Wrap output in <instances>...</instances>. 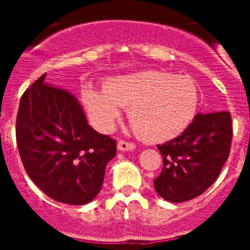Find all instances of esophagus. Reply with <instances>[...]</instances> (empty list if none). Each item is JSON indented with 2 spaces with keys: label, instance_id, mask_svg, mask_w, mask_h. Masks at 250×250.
Here are the masks:
<instances>
[{
  "label": "esophagus",
  "instance_id": "34e87169",
  "mask_svg": "<svg viewBox=\"0 0 250 250\" xmlns=\"http://www.w3.org/2000/svg\"><path fill=\"white\" fill-rule=\"evenodd\" d=\"M118 149L120 151H132V150H135V145L132 143H127V141H119Z\"/></svg>",
  "mask_w": 250,
  "mask_h": 250
}]
</instances>
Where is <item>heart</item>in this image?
<instances>
[{"mask_svg": "<svg viewBox=\"0 0 250 250\" xmlns=\"http://www.w3.org/2000/svg\"><path fill=\"white\" fill-rule=\"evenodd\" d=\"M81 99L99 131L112 130L123 107L136 135L150 144L173 140L190 126L199 107V92L188 77L159 70L119 75L104 89L85 86Z\"/></svg>", "mask_w": 250, "mask_h": 250, "instance_id": "heart-1", "label": "heart"}]
</instances>
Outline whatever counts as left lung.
Segmentation results:
<instances>
[{
    "instance_id": "obj_1",
    "label": "left lung",
    "mask_w": 250,
    "mask_h": 250,
    "mask_svg": "<svg viewBox=\"0 0 250 250\" xmlns=\"http://www.w3.org/2000/svg\"><path fill=\"white\" fill-rule=\"evenodd\" d=\"M230 143L228 111L196 114L182 135L158 145L163 170L154 180L156 193L171 203L199 196L219 176L229 156Z\"/></svg>"
}]
</instances>
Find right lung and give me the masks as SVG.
<instances>
[{
  "label": "right lung",
  "instance_id": "right-lung-1",
  "mask_svg": "<svg viewBox=\"0 0 250 250\" xmlns=\"http://www.w3.org/2000/svg\"><path fill=\"white\" fill-rule=\"evenodd\" d=\"M46 74L22 95L16 139L31 180L51 199L83 205L96 198L116 141L95 131L75 95L45 83Z\"/></svg>",
  "mask_w": 250,
  "mask_h": 250
}]
</instances>
